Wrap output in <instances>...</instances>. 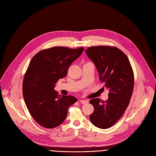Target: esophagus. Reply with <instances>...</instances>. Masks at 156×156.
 <instances>
[{
	"instance_id": "esophagus-1",
	"label": "esophagus",
	"mask_w": 156,
	"mask_h": 156,
	"mask_svg": "<svg viewBox=\"0 0 156 156\" xmlns=\"http://www.w3.org/2000/svg\"><path fill=\"white\" fill-rule=\"evenodd\" d=\"M79 102H80V103H81V104H83V105L87 104V103H88V101H86V100H80Z\"/></svg>"
}]
</instances>
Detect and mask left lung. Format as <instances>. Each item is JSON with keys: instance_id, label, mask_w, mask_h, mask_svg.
Masks as SVG:
<instances>
[{"instance_id": "obj_1", "label": "left lung", "mask_w": 156, "mask_h": 156, "mask_svg": "<svg viewBox=\"0 0 156 156\" xmlns=\"http://www.w3.org/2000/svg\"><path fill=\"white\" fill-rule=\"evenodd\" d=\"M86 53L92 60L99 73V79L108 89V99H92L90 103L94 111L90 120L96 127L110 128L124 114L130 103L133 85V72L127 56L115 46L88 47Z\"/></svg>"}]
</instances>
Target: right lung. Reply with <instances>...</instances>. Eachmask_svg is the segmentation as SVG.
Instances as JSON below:
<instances>
[{
  "mask_svg": "<svg viewBox=\"0 0 156 156\" xmlns=\"http://www.w3.org/2000/svg\"><path fill=\"white\" fill-rule=\"evenodd\" d=\"M84 50L83 47H52L39 51L31 60L24 74L23 94L31 115L41 126H59L65 120L69 107L77 101L72 95H58L54 88Z\"/></svg>",
  "mask_w": 156,
  "mask_h": 156,
  "instance_id": "add662e5",
  "label": "right lung"
}]
</instances>
